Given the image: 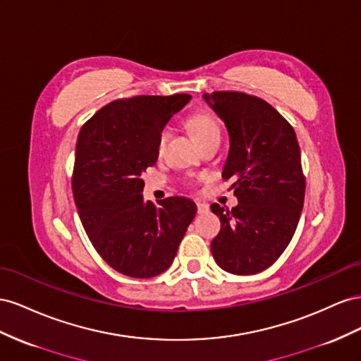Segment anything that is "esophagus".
<instances>
[{
    "label": "esophagus",
    "mask_w": 361,
    "mask_h": 361,
    "mask_svg": "<svg viewBox=\"0 0 361 361\" xmlns=\"http://www.w3.org/2000/svg\"><path fill=\"white\" fill-rule=\"evenodd\" d=\"M197 209H198V213L201 214V213H205V212H209V205L205 204V202H197Z\"/></svg>",
    "instance_id": "esophagus-1"
}]
</instances>
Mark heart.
Segmentation results:
<instances>
[{"label":"heart","mask_w":361,"mask_h":361,"mask_svg":"<svg viewBox=\"0 0 361 361\" xmlns=\"http://www.w3.org/2000/svg\"><path fill=\"white\" fill-rule=\"evenodd\" d=\"M188 127L201 147L207 145V143H212V142L219 143L221 140V128L218 126V122H216L214 118L209 115V113H197V115H192L188 119ZM169 139H171V128L164 127L157 140L159 156H163L164 151H166Z\"/></svg>","instance_id":"obj_1"}]
</instances>
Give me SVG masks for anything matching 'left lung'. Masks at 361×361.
<instances>
[{
  "instance_id": "obj_1",
  "label": "left lung",
  "mask_w": 361,
  "mask_h": 361,
  "mask_svg": "<svg viewBox=\"0 0 361 361\" xmlns=\"http://www.w3.org/2000/svg\"><path fill=\"white\" fill-rule=\"evenodd\" d=\"M204 99L230 135L222 171L239 204H212L221 231L212 254L224 271L252 275L267 269L290 243L301 218L305 177L295 130L269 102L243 92H213Z\"/></svg>"
}]
</instances>
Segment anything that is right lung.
Returning <instances> with one entry per match:
<instances>
[{
	"mask_svg": "<svg viewBox=\"0 0 361 361\" xmlns=\"http://www.w3.org/2000/svg\"><path fill=\"white\" fill-rule=\"evenodd\" d=\"M190 95H140L116 99L80 130L72 192L81 224L97 252L113 269L151 278L172 264L197 214L192 200L143 201V171L156 164L157 140Z\"/></svg>",
	"mask_w": 361,
	"mask_h": 361,
	"instance_id": "1",
	"label": "right lung"
}]
</instances>
